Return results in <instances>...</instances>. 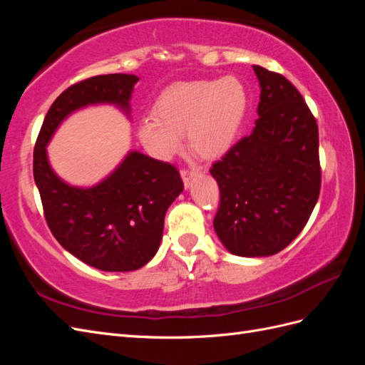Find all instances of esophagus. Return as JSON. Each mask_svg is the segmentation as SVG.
Instances as JSON below:
<instances>
[{
	"mask_svg": "<svg viewBox=\"0 0 365 365\" xmlns=\"http://www.w3.org/2000/svg\"><path fill=\"white\" fill-rule=\"evenodd\" d=\"M195 175H196V169H182L181 170V176H182V181H184L185 187L190 185V181L193 180Z\"/></svg>",
	"mask_w": 365,
	"mask_h": 365,
	"instance_id": "34e87169",
	"label": "esophagus"
}]
</instances>
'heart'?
<instances>
[{"mask_svg": "<svg viewBox=\"0 0 365 365\" xmlns=\"http://www.w3.org/2000/svg\"><path fill=\"white\" fill-rule=\"evenodd\" d=\"M248 111V91L239 77L172 85L141 121L138 137L158 158L168 160L181 149V134L204 158H217L236 143Z\"/></svg>", "mask_w": 365, "mask_h": 365, "instance_id": "1", "label": "heart"}]
</instances>
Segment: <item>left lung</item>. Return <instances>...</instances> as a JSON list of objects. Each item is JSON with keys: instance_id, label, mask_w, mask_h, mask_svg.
Instances as JSON below:
<instances>
[{"instance_id": "1", "label": "left lung", "mask_w": 365, "mask_h": 365, "mask_svg": "<svg viewBox=\"0 0 365 365\" xmlns=\"http://www.w3.org/2000/svg\"><path fill=\"white\" fill-rule=\"evenodd\" d=\"M260 83L259 118L210 169L220 204L216 235L236 256L263 257L300 235L318 201V126L284 76L252 65Z\"/></svg>"}]
</instances>
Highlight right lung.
Segmentation results:
<instances>
[{"instance_id":"add662e5","label":"right lung","mask_w":365,"mask_h":365,"mask_svg":"<svg viewBox=\"0 0 365 365\" xmlns=\"http://www.w3.org/2000/svg\"><path fill=\"white\" fill-rule=\"evenodd\" d=\"M137 82L134 74H105L67 88L50 106L33 152V176L53 236L74 257L102 271H135L155 256L165 212L184 189L180 172L132 150L108 178L83 189L53 172L46 146L77 109L111 103L129 113Z\"/></svg>"}]
</instances>
